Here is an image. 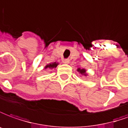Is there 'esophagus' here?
I'll return each instance as SVG.
<instances>
[{
    "label": "esophagus",
    "instance_id": "1",
    "mask_svg": "<svg viewBox=\"0 0 128 128\" xmlns=\"http://www.w3.org/2000/svg\"><path fill=\"white\" fill-rule=\"evenodd\" d=\"M63 62H65V63H68V62H70V60H69L68 58H66V59H64Z\"/></svg>",
    "mask_w": 128,
    "mask_h": 128
}]
</instances>
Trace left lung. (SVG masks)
<instances>
[{
  "mask_svg": "<svg viewBox=\"0 0 128 128\" xmlns=\"http://www.w3.org/2000/svg\"><path fill=\"white\" fill-rule=\"evenodd\" d=\"M77 71L79 72L80 74H82L83 76H87V74H86V70L85 69H80L78 68L77 70Z\"/></svg>",
  "mask_w": 128,
  "mask_h": 128,
  "instance_id": "obj_1",
  "label": "left lung"
}]
</instances>
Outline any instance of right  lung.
Returning <instances> with one entry per match:
<instances>
[{"instance_id": "obj_1", "label": "right lung", "mask_w": 128, "mask_h": 128, "mask_svg": "<svg viewBox=\"0 0 128 128\" xmlns=\"http://www.w3.org/2000/svg\"><path fill=\"white\" fill-rule=\"evenodd\" d=\"M58 63H56V62H53V63H51L50 65H48V66H45V68H56V66H58Z\"/></svg>"}]
</instances>
